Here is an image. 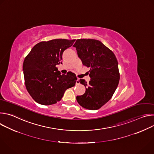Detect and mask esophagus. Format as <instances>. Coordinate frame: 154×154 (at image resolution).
Listing matches in <instances>:
<instances>
[{
  "label": "esophagus",
  "instance_id": "obj_1",
  "mask_svg": "<svg viewBox=\"0 0 154 154\" xmlns=\"http://www.w3.org/2000/svg\"><path fill=\"white\" fill-rule=\"evenodd\" d=\"M79 79H77V82H76V84L77 85H79L80 84V81H79Z\"/></svg>",
  "mask_w": 154,
  "mask_h": 154
}]
</instances>
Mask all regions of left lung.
<instances>
[{"label":"left lung","instance_id":"8db88e82","mask_svg":"<svg viewBox=\"0 0 154 154\" xmlns=\"http://www.w3.org/2000/svg\"><path fill=\"white\" fill-rule=\"evenodd\" d=\"M83 65L90 68L89 83L84 79L80 83L86 91L77 96L78 103L88 109H98L113 96L120 79L118 63L114 53L99 40L77 39L73 46Z\"/></svg>","mask_w":154,"mask_h":154}]
</instances>
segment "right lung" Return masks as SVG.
Masks as SVG:
<instances>
[{
  "instance_id": "obj_1",
  "label": "right lung",
  "mask_w": 154,
  "mask_h": 154,
  "mask_svg": "<svg viewBox=\"0 0 154 154\" xmlns=\"http://www.w3.org/2000/svg\"><path fill=\"white\" fill-rule=\"evenodd\" d=\"M75 39H55L40 42L32 49L23 63L26 89L37 103H56L64 91L75 85V74H61L57 64L61 63L63 52L71 47Z\"/></svg>"
}]
</instances>
